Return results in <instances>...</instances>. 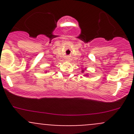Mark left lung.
I'll list each match as a JSON object with an SVG mask.
<instances>
[{
	"instance_id": "1",
	"label": "left lung",
	"mask_w": 134,
	"mask_h": 134,
	"mask_svg": "<svg viewBox=\"0 0 134 134\" xmlns=\"http://www.w3.org/2000/svg\"><path fill=\"white\" fill-rule=\"evenodd\" d=\"M83 71H82V72H83Z\"/></svg>"
}]
</instances>
